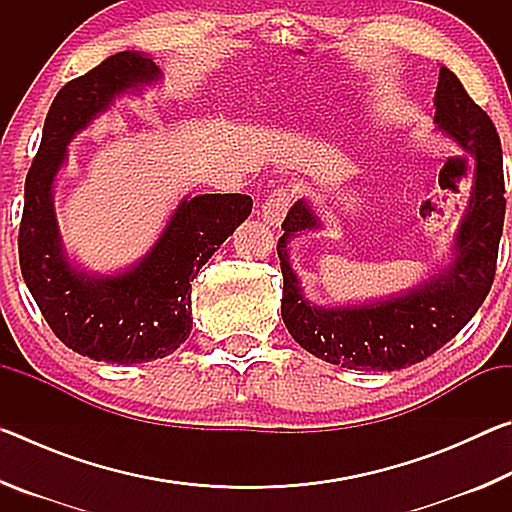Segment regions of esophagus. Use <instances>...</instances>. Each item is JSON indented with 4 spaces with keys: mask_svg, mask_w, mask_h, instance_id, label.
<instances>
[{
    "mask_svg": "<svg viewBox=\"0 0 512 512\" xmlns=\"http://www.w3.org/2000/svg\"><path fill=\"white\" fill-rule=\"evenodd\" d=\"M291 198H293V192L289 187H275L262 205V219L268 225L277 228V225L282 223L284 214H287V210L291 207Z\"/></svg>",
    "mask_w": 512,
    "mask_h": 512,
    "instance_id": "esophagus-1",
    "label": "esophagus"
}]
</instances>
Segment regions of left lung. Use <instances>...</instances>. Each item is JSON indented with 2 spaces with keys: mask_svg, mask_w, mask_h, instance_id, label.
I'll return each mask as SVG.
<instances>
[{
  "mask_svg": "<svg viewBox=\"0 0 512 512\" xmlns=\"http://www.w3.org/2000/svg\"><path fill=\"white\" fill-rule=\"evenodd\" d=\"M433 106L438 131L474 158L470 201L445 268L386 300L320 307L305 298L289 262L291 239L323 228L320 216L300 198L282 223L284 235L277 241L284 277L282 320L300 348L334 366L391 372L420 363L470 323L495 280L506 214L497 128L447 67H440Z\"/></svg>",
  "mask_w": 512,
  "mask_h": 512,
  "instance_id": "obj_1",
  "label": "left lung"
}]
</instances>
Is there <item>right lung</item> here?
I'll list each match as a JSON object with an SVG mask.
<instances>
[{"mask_svg":"<svg viewBox=\"0 0 512 512\" xmlns=\"http://www.w3.org/2000/svg\"><path fill=\"white\" fill-rule=\"evenodd\" d=\"M160 79L153 58L119 51L69 81L47 112L24 183L17 248L33 300L67 348L119 366L164 359L189 339L194 277L253 210L246 194L185 196L149 253L126 271L90 273L69 259L54 212L67 144L121 94L142 92Z\"/></svg>","mask_w":512,"mask_h":512,"instance_id":"add662e5","label":"right lung"}]
</instances>
